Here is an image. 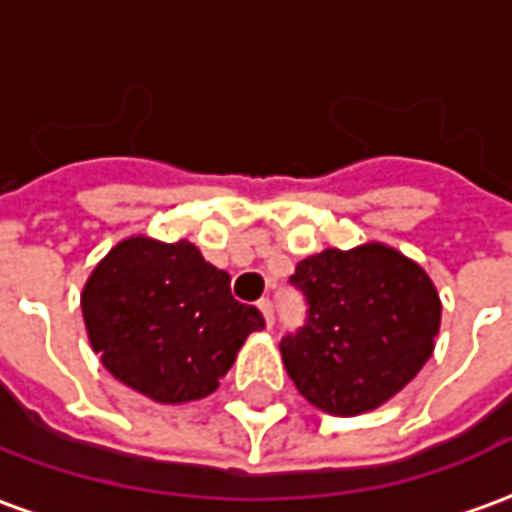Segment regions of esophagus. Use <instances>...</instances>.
Wrapping results in <instances>:
<instances>
[{"mask_svg":"<svg viewBox=\"0 0 512 512\" xmlns=\"http://www.w3.org/2000/svg\"><path fill=\"white\" fill-rule=\"evenodd\" d=\"M257 307L263 312V318H266L268 326H274V304H271V299H260L257 301Z\"/></svg>","mask_w":512,"mask_h":512,"instance_id":"1","label":"esophagus"}]
</instances>
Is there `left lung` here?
<instances>
[{"label":"left lung","instance_id":"1","mask_svg":"<svg viewBox=\"0 0 512 512\" xmlns=\"http://www.w3.org/2000/svg\"><path fill=\"white\" fill-rule=\"evenodd\" d=\"M290 285L304 323L279 351L312 406L354 417L395 397L433 354L441 301L430 277L384 244L323 249L301 260Z\"/></svg>","mask_w":512,"mask_h":512}]
</instances>
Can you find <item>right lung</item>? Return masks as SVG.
<instances>
[{"mask_svg":"<svg viewBox=\"0 0 512 512\" xmlns=\"http://www.w3.org/2000/svg\"><path fill=\"white\" fill-rule=\"evenodd\" d=\"M95 354L156 403L211 395L263 312L233 299L230 274L189 241L128 238L95 266L82 293Z\"/></svg>","mask_w":512,"mask_h":512,"instance_id":"1","label":"right lung"}]
</instances>
